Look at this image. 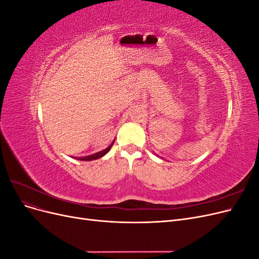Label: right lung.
<instances>
[{"mask_svg": "<svg viewBox=\"0 0 259 259\" xmlns=\"http://www.w3.org/2000/svg\"><path fill=\"white\" fill-rule=\"evenodd\" d=\"M111 147H112V145H111V146H109L107 149H105V150H103V151L97 152V153H95V154L89 155V156H83V158H79V160H81V161H92V160H97V159L101 158V156H104L106 153H108V152H109V150H110V149H111Z\"/></svg>", "mask_w": 259, "mask_h": 259, "instance_id": "obj_1", "label": "right lung"}]
</instances>
